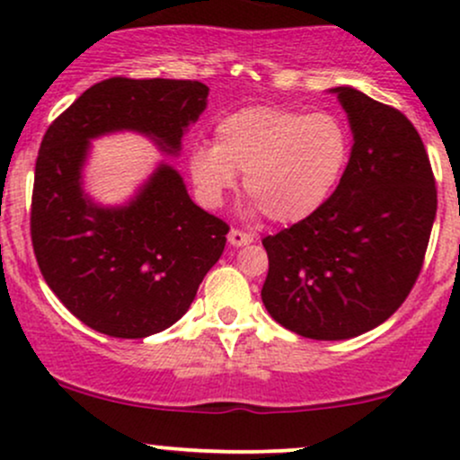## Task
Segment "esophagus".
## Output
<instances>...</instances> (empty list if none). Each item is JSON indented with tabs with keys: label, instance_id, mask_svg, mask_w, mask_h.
<instances>
[{
	"label": "esophagus",
	"instance_id": "34e87169",
	"mask_svg": "<svg viewBox=\"0 0 460 460\" xmlns=\"http://www.w3.org/2000/svg\"><path fill=\"white\" fill-rule=\"evenodd\" d=\"M229 242L234 246H244V244H251L252 235L246 234V231H242V229H231L229 231Z\"/></svg>",
	"mask_w": 460,
	"mask_h": 460
}]
</instances>
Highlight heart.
I'll list each match as a JSON object with an SVG mask.
<instances>
[{"instance_id": "obj_1", "label": "heart", "mask_w": 460, "mask_h": 460, "mask_svg": "<svg viewBox=\"0 0 460 460\" xmlns=\"http://www.w3.org/2000/svg\"><path fill=\"white\" fill-rule=\"evenodd\" d=\"M350 149L337 116L251 105L216 125L214 146H194L190 175L208 205L223 203L235 175H244L246 194L272 223L296 225L332 197Z\"/></svg>"}]
</instances>
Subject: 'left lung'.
<instances>
[{
    "label": "left lung",
    "mask_w": 460,
    "mask_h": 460,
    "mask_svg": "<svg viewBox=\"0 0 460 460\" xmlns=\"http://www.w3.org/2000/svg\"><path fill=\"white\" fill-rule=\"evenodd\" d=\"M335 93L355 134L344 177L314 216L261 240L268 314L324 341L361 335L404 303L437 214L435 175L413 123L355 88Z\"/></svg>",
    "instance_id": "8db88e82"
}]
</instances>
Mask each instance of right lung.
Returning a JSON list of instances; mask_svg holds the SVG:
<instances>
[{"label": "right lung", "mask_w": 460, "mask_h": 460, "mask_svg": "<svg viewBox=\"0 0 460 460\" xmlns=\"http://www.w3.org/2000/svg\"><path fill=\"white\" fill-rule=\"evenodd\" d=\"M208 93L197 79L110 77L45 131L31 190V246L51 292L103 335L142 340L175 324L223 255L229 225L194 205L166 164L128 208H97L79 181L88 138L136 129L175 153Z\"/></svg>", "instance_id": "obj_1"}]
</instances>
